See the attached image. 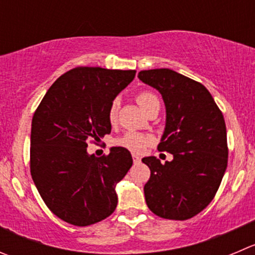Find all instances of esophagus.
Here are the masks:
<instances>
[{
  "label": "esophagus",
  "instance_id": "1",
  "mask_svg": "<svg viewBox=\"0 0 255 255\" xmlns=\"http://www.w3.org/2000/svg\"><path fill=\"white\" fill-rule=\"evenodd\" d=\"M132 157H133V162H134L135 164H137V163H139V162H140V157H139V155H137V154H133Z\"/></svg>",
  "mask_w": 255,
  "mask_h": 255
}]
</instances>
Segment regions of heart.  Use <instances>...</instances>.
<instances>
[{"instance_id":"obj_1","label":"heart","mask_w":255,"mask_h":255,"mask_svg":"<svg viewBox=\"0 0 255 255\" xmlns=\"http://www.w3.org/2000/svg\"><path fill=\"white\" fill-rule=\"evenodd\" d=\"M158 101V98L153 95L152 92H148V91H143V92L138 93L137 96V102L138 105L142 107L143 111L147 110L153 102ZM118 110H120V101L115 100L110 106V110H108V118H110L111 122H115L116 118H117ZM153 140L152 135L145 134V133L140 132H134V130H128V132L123 133L121 137H118L115 140L116 145L118 147L126 148V149L130 150V152L139 153L143 152L145 149L148 144Z\"/></svg>"}]
</instances>
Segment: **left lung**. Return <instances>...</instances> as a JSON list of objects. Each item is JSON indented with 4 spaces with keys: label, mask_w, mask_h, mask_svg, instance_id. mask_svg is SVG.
I'll list each match as a JSON object with an SVG mask.
<instances>
[{
    "label": "left lung",
    "mask_w": 255,
    "mask_h": 255,
    "mask_svg": "<svg viewBox=\"0 0 255 255\" xmlns=\"http://www.w3.org/2000/svg\"><path fill=\"white\" fill-rule=\"evenodd\" d=\"M138 78L160 93L165 126L158 150L173 154L160 163L150 155L144 185L148 208L164 219L185 221L201 213L221 185L228 163L223 115L202 83L168 68L140 71Z\"/></svg>",
    "instance_id": "8db88e82"
}]
</instances>
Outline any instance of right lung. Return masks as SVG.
<instances>
[{
    "instance_id": "obj_1",
    "label": "right lung",
    "mask_w": 255,
    "mask_h": 255,
    "mask_svg": "<svg viewBox=\"0 0 255 255\" xmlns=\"http://www.w3.org/2000/svg\"><path fill=\"white\" fill-rule=\"evenodd\" d=\"M135 71L77 67L49 87L32 118L31 175L49 211L86 227L117 207L116 185L132 167L129 150L112 147L97 158L87 142L111 133L108 110Z\"/></svg>"
}]
</instances>
